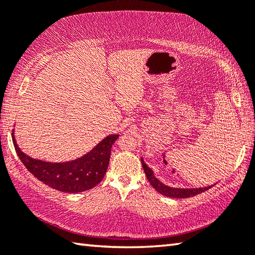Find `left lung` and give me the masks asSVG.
Segmentation results:
<instances>
[{
    "label": "left lung",
    "mask_w": 255,
    "mask_h": 255,
    "mask_svg": "<svg viewBox=\"0 0 255 255\" xmlns=\"http://www.w3.org/2000/svg\"><path fill=\"white\" fill-rule=\"evenodd\" d=\"M141 165H143L145 174H146V176H147V180L149 181L150 185H152V187L156 190L157 192H159L163 196H166L170 198H180V199H182V198H189V197L197 196V195H199V193L206 191V190L210 189L211 187H214V184H213V185H209V187L193 188V189L172 188V187H169V185L162 183L161 181H159L156 176L154 175L153 170L146 165V163L144 162L143 157H141Z\"/></svg>",
    "instance_id": "8db88e82"
}]
</instances>
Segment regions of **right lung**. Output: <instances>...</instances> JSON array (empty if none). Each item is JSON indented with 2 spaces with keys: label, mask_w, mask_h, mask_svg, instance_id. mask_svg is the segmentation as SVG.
<instances>
[{
  "label": "right lung",
  "mask_w": 255,
  "mask_h": 255,
  "mask_svg": "<svg viewBox=\"0 0 255 255\" xmlns=\"http://www.w3.org/2000/svg\"><path fill=\"white\" fill-rule=\"evenodd\" d=\"M118 137L119 135L107 136L92 150L73 161L51 163L24 154L16 144L14 132H12L15 152L30 173L48 187L68 193L86 191L101 182L109 165L112 144Z\"/></svg>",
  "instance_id": "1"
}]
</instances>
